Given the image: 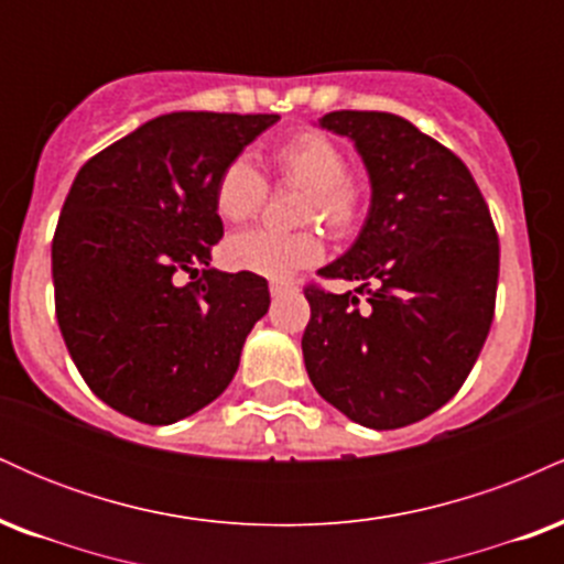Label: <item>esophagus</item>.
I'll use <instances>...</instances> for the list:
<instances>
[{
  "instance_id": "obj_1",
  "label": "esophagus",
  "mask_w": 564,
  "mask_h": 564,
  "mask_svg": "<svg viewBox=\"0 0 564 564\" xmlns=\"http://www.w3.org/2000/svg\"><path fill=\"white\" fill-rule=\"evenodd\" d=\"M286 291H291V283H283V281L270 283V294H273V296H283Z\"/></svg>"
}]
</instances>
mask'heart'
I'll return each mask as SVG.
<instances>
[{
  "instance_id": "b5f03b06",
  "label": "heart",
  "mask_w": 564,
  "mask_h": 564,
  "mask_svg": "<svg viewBox=\"0 0 564 564\" xmlns=\"http://www.w3.org/2000/svg\"><path fill=\"white\" fill-rule=\"evenodd\" d=\"M278 177L310 191L304 219H321L334 232H349L360 219V196L349 183L345 151L321 132H300L273 151ZM268 183L246 156L225 164L215 185V212L225 223H246L262 209ZM323 241L318 232H281L254 228L236 232L225 243L230 268L264 278H289L296 270L321 262Z\"/></svg>"
}]
</instances>
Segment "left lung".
<instances>
[{
  "label": "left lung",
  "instance_id": "1",
  "mask_svg": "<svg viewBox=\"0 0 564 564\" xmlns=\"http://www.w3.org/2000/svg\"><path fill=\"white\" fill-rule=\"evenodd\" d=\"M355 142L371 206L355 243L318 270L357 294L304 289V368L323 400L371 430L443 408L494 323L498 236L464 161L403 116L334 111L318 121Z\"/></svg>",
  "mask_w": 564,
  "mask_h": 564
}]
</instances>
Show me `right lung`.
Listing matches in <instances>:
<instances>
[{
    "label": "right lung",
    "mask_w": 564,
    "mask_h": 564,
    "mask_svg": "<svg viewBox=\"0 0 564 564\" xmlns=\"http://www.w3.org/2000/svg\"><path fill=\"white\" fill-rule=\"evenodd\" d=\"M275 113H164L76 174L53 238L55 315L102 403L174 424L217 400L238 371L268 281L209 268L223 238L215 185ZM191 272L196 282L180 284Z\"/></svg>",
    "instance_id": "right-lung-1"
}]
</instances>
